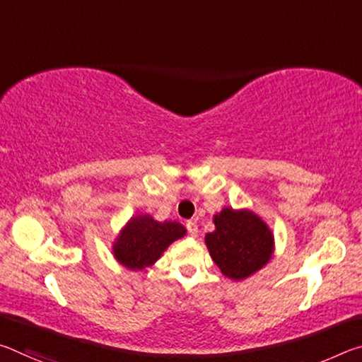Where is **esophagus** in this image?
Wrapping results in <instances>:
<instances>
[{"instance_id":"34e87169","label":"esophagus","mask_w":362,"mask_h":362,"mask_svg":"<svg viewBox=\"0 0 362 362\" xmlns=\"http://www.w3.org/2000/svg\"><path fill=\"white\" fill-rule=\"evenodd\" d=\"M187 228H188L189 236H192V238H196V236H198V233H199V230H198V223L193 222V220H189V222H187Z\"/></svg>"}]
</instances>
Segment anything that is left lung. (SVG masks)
<instances>
[{
  "mask_svg": "<svg viewBox=\"0 0 362 362\" xmlns=\"http://www.w3.org/2000/svg\"><path fill=\"white\" fill-rule=\"evenodd\" d=\"M212 220L216 230L207 233L204 241L223 276L244 281L272 260L274 235L259 214L226 206Z\"/></svg>",
  "mask_w": 362,
  "mask_h": 362,
  "instance_id": "8db88e82",
  "label": "left lung"
}]
</instances>
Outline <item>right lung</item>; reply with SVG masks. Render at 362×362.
I'll list each match as a JSON object with an SVG mask.
<instances>
[{
	"mask_svg": "<svg viewBox=\"0 0 362 362\" xmlns=\"http://www.w3.org/2000/svg\"><path fill=\"white\" fill-rule=\"evenodd\" d=\"M185 235L187 228L179 222H159L150 214H136L116 235L112 252L119 265L140 272L155 265L164 250Z\"/></svg>",
	"mask_w": 362,
	"mask_h": 362,
	"instance_id": "obj_1",
	"label": "right lung"
}]
</instances>
